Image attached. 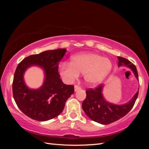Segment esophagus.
Segmentation results:
<instances>
[{"mask_svg":"<svg viewBox=\"0 0 149 149\" xmlns=\"http://www.w3.org/2000/svg\"><path fill=\"white\" fill-rule=\"evenodd\" d=\"M80 89H81V87L79 86V85H75V86H74V90H75V91H76L80 90Z\"/></svg>","mask_w":149,"mask_h":149,"instance_id":"1","label":"esophagus"}]
</instances>
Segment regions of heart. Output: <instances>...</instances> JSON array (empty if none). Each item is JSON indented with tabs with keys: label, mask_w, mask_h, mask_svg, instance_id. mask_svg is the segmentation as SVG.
<instances>
[{
	"label": "heart",
	"mask_w": 149,
	"mask_h": 149,
	"mask_svg": "<svg viewBox=\"0 0 149 149\" xmlns=\"http://www.w3.org/2000/svg\"><path fill=\"white\" fill-rule=\"evenodd\" d=\"M113 68L109 58L94 52L79 54L72 57L70 62L61 63L59 66L60 75L67 83L77 79L79 74H83L85 82L95 86L102 83Z\"/></svg>",
	"instance_id": "1"
}]
</instances>
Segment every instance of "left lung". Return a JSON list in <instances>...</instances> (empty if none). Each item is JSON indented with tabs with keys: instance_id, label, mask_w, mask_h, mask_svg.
<instances>
[{
	"instance_id": "1",
	"label": "left lung",
	"mask_w": 149,
	"mask_h": 149,
	"mask_svg": "<svg viewBox=\"0 0 149 149\" xmlns=\"http://www.w3.org/2000/svg\"><path fill=\"white\" fill-rule=\"evenodd\" d=\"M118 66H126L132 70L135 77L138 79V74L136 66L124 58L118 56ZM102 84H99L95 88H89L86 90V97L83 101L82 107L89 118L101 124L107 125L116 121L130 111L134 106L138 95L139 90L132 99L122 105L109 103L104 99L102 91Z\"/></svg>"
}]
</instances>
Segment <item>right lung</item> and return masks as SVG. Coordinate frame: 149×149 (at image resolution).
<instances>
[{
  "label": "right lung",
  "instance_id": "1",
  "mask_svg": "<svg viewBox=\"0 0 149 149\" xmlns=\"http://www.w3.org/2000/svg\"><path fill=\"white\" fill-rule=\"evenodd\" d=\"M66 51L65 49L47 50L28 56L18 65L13 81V95L19 109L29 118L38 121L55 118L74 93V86L63 83L58 73L59 62ZM33 65H39L45 71V81L38 90L28 88L23 81L24 71Z\"/></svg>",
  "mask_w": 149,
  "mask_h": 149
}]
</instances>
